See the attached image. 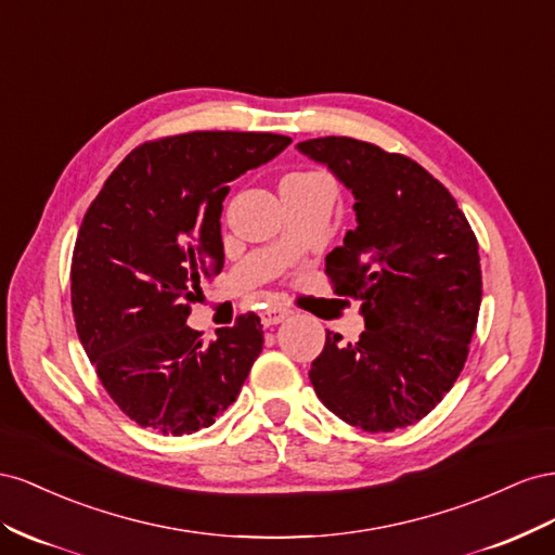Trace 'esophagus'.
Masks as SVG:
<instances>
[{
  "label": "esophagus",
  "mask_w": 555,
  "mask_h": 555,
  "mask_svg": "<svg viewBox=\"0 0 555 555\" xmlns=\"http://www.w3.org/2000/svg\"><path fill=\"white\" fill-rule=\"evenodd\" d=\"M291 315V309L281 307V305H269L264 311H262V325L269 327V325H279L281 321H286Z\"/></svg>",
  "instance_id": "1"
}]
</instances>
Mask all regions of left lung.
Segmentation results:
<instances>
[{"label":"left lung","instance_id":"8db88e82","mask_svg":"<svg viewBox=\"0 0 555 555\" xmlns=\"http://www.w3.org/2000/svg\"><path fill=\"white\" fill-rule=\"evenodd\" d=\"M297 151L351 190L356 228L325 258L339 295L360 299L356 344L325 335L309 378L332 414L365 433L414 425L461 376L481 307L479 244L430 171L351 137Z\"/></svg>","mask_w":555,"mask_h":555}]
</instances>
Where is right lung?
I'll list each match as a JSON object with an SVG mask.
<instances>
[{
  "mask_svg": "<svg viewBox=\"0 0 555 555\" xmlns=\"http://www.w3.org/2000/svg\"><path fill=\"white\" fill-rule=\"evenodd\" d=\"M291 141L272 132L146 141L83 216L72 258L76 332L111 400L141 427L181 437L214 425L260 356L256 313L216 330L211 344L185 321L199 283L223 269L228 183Z\"/></svg>",
  "mask_w": 555,
  "mask_h": 555,
  "instance_id": "1",
  "label": "right lung"
}]
</instances>
